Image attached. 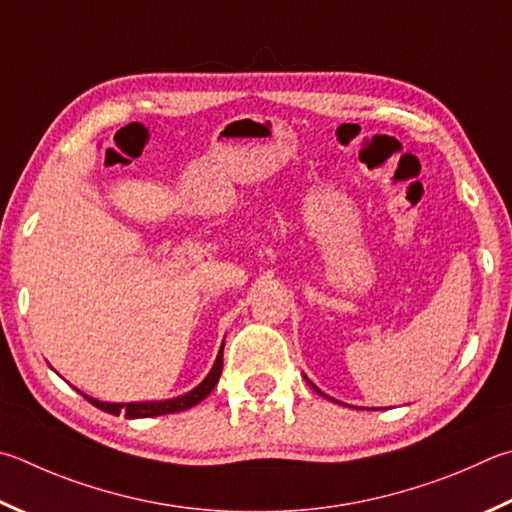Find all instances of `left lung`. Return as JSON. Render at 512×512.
I'll list each match as a JSON object with an SVG mask.
<instances>
[{
    "instance_id": "left-lung-1",
    "label": "left lung",
    "mask_w": 512,
    "mask_h": 512,
    "mask_svg": "<svg viewBox=\"0 0 512 512\" xmlns=\"http://www.w3.org/2000/svg\"><path fill=\"white\" fill-rule=\"evenodd\" d=\"M309 385H311V387H313V389H315V392H318V394H322V392H320V389H318V387H315V385H313V383H311V380H309ZM322 396H324V394H322ZM327 398H329V396H327ZM331 401H333V398H331Z\"/></svg>"
}]
</instances>
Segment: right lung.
I'll list each match as a JSON object with an SVG mask.
<instances>
[{
	"mask_svg": "<svg viewBox=\"0 0 512 512\" xmlns=\"http://www.w3.org/2000/svg\"><path fill=\"white\" fill-rule=\"evenodd\" d=\"M221 367H224V345H221L219 353H217V360L215 365H212L210 374L203 378V383H199L197 387L192 389V392L183 394V396H176L170 398V401H147V403H102L96 401V398H91L87 394H82L87 398L91 405H96L98 410L107 412V414H114L118 416L120 412L125 414V418H150V416H163V414H174V412H183V410H190L197 403H201L203 398H206L212 389L217 387L219 383V376H221Z\"/></svg>",
	"mask_w": 512,
	"mask_h": 512,
	"instance_id": "obj_1",
	"label": "right lung"
}]
</instances>
